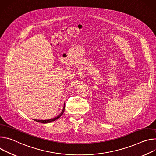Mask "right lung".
<instances>
[{"label": "right lung", "mask_w": 156, "mask_h": 156, "mask_svg": "<svg viewBox=\"0 0 156 156\" xmlns=\"http://www.w3.org/2000/svg\"><path fill=\"white\" fill-rule=\"evenodd\" d=\"M64 110H65V103L64 104V107H63L62 110L61 111V113H60L58 116H56V117H55V118H53L46 119V120H40V119H34V120L36 121V122H40V123H51V122H54V121L56 120L57 119L59 118L62 115V114L64 113Z\"/></svg>", "instance_id": "add662e5"}]
</instances>
